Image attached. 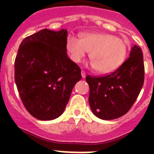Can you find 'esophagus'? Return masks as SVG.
Masks as SVG:
<instances>
[{
	"instance_id": "esophagus-1",
	"label": "esophagus",
	"mask_w": 154,
	"mask_h": 154,
	"mask_svg": "<svg viewBox=\"0 0 154 154\" xmlns=\"http://www.w3.org/2000/svg\"><path fill=\"white\" fill-rule=\"evenodd\" d=\"M81 75H82V78H83V79L85 78V72H84V71H82Z\"/></svg>"
}]
</instances>
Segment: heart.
I'll return each instance as SVG.
<instances>
[{"label": "heart", "mask_w": 154, "mask_h": 154, "mask_svg": "<svg viewBox=\"0 0 154 154\" xmlns=\"http://www.w3.org/2000/svg\"><path fill=\"white\" fill-rule=\"evenodd\" d=\"M65 47L72 61L76 63L90 51L89 65L104 75L113 72L123 65L128 50L124 40L107 33H82L80 38L70 35Z\"/></svg>", "instance_id": "1"}]
</instances>
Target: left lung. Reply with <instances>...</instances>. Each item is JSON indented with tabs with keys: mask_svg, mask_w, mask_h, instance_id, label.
Listing matches in <instances>:
<instances>
[{
	"mask_svg": "<svg viewBox=\"0 0 154 154\" xmlns=\"http://www.w3.org/2000/svg\"><path fill=\"white\" fill-rule=\"evenodd\" d=\"M85 80L89 86V103L96 116L111 120L130 110L140 92L144 82L143 55L139 46L132 47L130 57L108 75Z\"/></svg>",
	"mask_w": 154,
	"mask_h": 154,
	"instance_id": "left-lung-1",
	"label": "left lung"
}]
</instances>
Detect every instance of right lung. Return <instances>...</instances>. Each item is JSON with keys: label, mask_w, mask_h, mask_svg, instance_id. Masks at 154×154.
<instances>
[{"label": "right lung", "mask_w": 154, "mask_h": 154, "mask_svg": "<svg viewBox=\"0 0 154 154\" xmlns=\"http://www.w3.org/2000/svg\"><path fill=\"white\" fill-rule=\"evenodd\" d=\"M67 30L45 28L21 42L14 62V80L23 104L40 120L63 113L81 69L67 55Z\"/></svg>", "instance_id": "1"}]
</instances>
